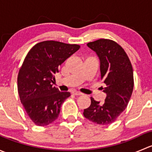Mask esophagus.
<instances>
[{
  "label": "esophagus",
  "mask_w": 152,
  "mask_h": 152,
  "mask_svg": "<svg viewBox=\"0 0 152 152\" xmlns=\"http://www.w3.org/2000/svg\"><path fill=\"white\" fill-rule=\"evenodd\" d=\"M73 94L75 96H81V95H83V93L79 91H73Z\"/></svg>",
  "instance_id": "obj_1"
}]
</instances>
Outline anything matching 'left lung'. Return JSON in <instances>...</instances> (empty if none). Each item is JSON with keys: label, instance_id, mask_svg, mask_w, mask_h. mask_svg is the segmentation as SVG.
<instances>
[{"label": "left lung", "instance_id": "left-lung-1", "mask_svg": "<svg viewBox=\"0 0 152 152\" xmlns=\"http://www.w3.org/2000/svg\"><path fill=\"white\" fill-rule=\"evenodd\" d=\"M100 61L101 79L107 95L104 103L91 97V104L84 110L87 119L100 125L115 121L126 108L134 87L133 70L126 52L115 42L100 39L87 44Z\"/></svg>", "mask_w": 152, "mask_h": 152}]
</instances>
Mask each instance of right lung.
Here are the masks:
<instances>
[{
  "label": "right lung",
  "instance_id": "obj_1",
  "mask_svg": "<svg viewBox=\"0 0 152 152\" xmlns=\"http://www.w3.org/2000/svg\"><path fill=\"white\" fill-rule=\"evenodd\" d=\"M80 46L57 41H44L32 48L26 56L18 77L20 99L27 114L36 125L54 121L60 107L70 96L53 87L59 67Z\"/></svg>",
  "mask_w": 152,
  "mask_h": 152
}]
</instances>
